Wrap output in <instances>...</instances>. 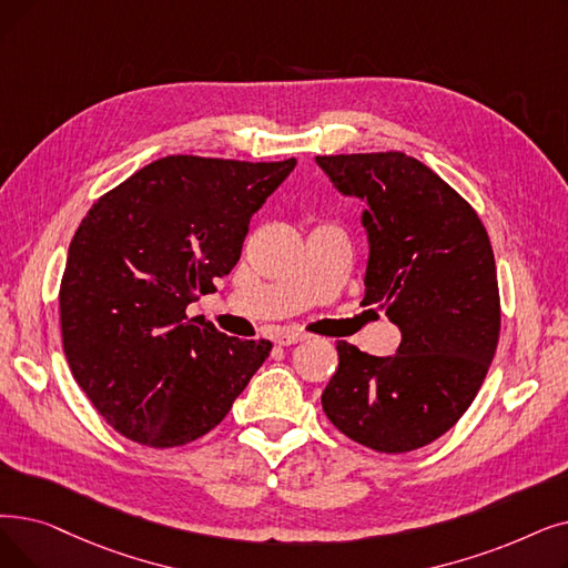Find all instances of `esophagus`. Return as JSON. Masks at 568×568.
Returning <instances> with one entry per match:
<instances>
[{
  "label": "esophagus",
  "instance_id": "34e87169",
  "mask_svg": "<svg viewBox=\"0 0 568 568\" xmlns=\"http://www.w3.org/2000/svg\"><path fill=\"white\" fill-rule=\"evenodd\" d=\"M308 336L306 334H302V332H285V334H281L278 338H276V343L278 345H294V343H302V341H306Z\"/></svg>",
  "mask_w": 568,
  "mask_h": 568
}]
</instances>
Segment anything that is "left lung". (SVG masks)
Masks as SVG:
<instances>
[{"mask_svg":"<svg viewBox=\"0 0 568 568\" xmlns=\"http://www.w3.org/2000/svg\"><path fill=\"white\" fill-rule=\"evenodd\" d=\"M341 194L364 202V302L402 332L397 355L338 341L323 410L378 453L446 434L476 399L495 357L501 306L495 253L478 213L420 160L399 151L317 155Z\"/></svg>","mask_w":568,"mask_h":568,"instance_id":"1","label":"left lung"}]
</instances>
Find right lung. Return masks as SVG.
Wrapping results in <instances>:
<instances>
[{
	"label": "right lung",
	"mask_w": 568,
	"mask_h": 568,
	"mask_svg": "<svg viewBox=\"0 0 568 568\" xmlns=\"http://www.w3.org/2000/svg\"><path fill=\"white\" fill-rule=\"evenodd\" d=\"M297 164L169 155L92 204L60 285L73 378L130 440L176 448L223 423L268 341L217 332L187 304L241 257L251 217Z\"/></svg>",
	"instance_id": "obj_1"
}]
</instances>
